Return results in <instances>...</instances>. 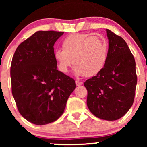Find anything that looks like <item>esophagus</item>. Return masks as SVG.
<instances>
[{"instance_id": "esophagus-1", "label": "esophagus", "mask_w": 147, "mask_h": 147, "mask_svg": "<svg viewBox=\"0 0 147 147\" xmlns=\"http://www.w3.org/2000/svg\"><path fill=\"white\" fill-rule=\"evenodd\" d=\"M75 84H76V85H77V86H81V85H82V84H83V82H80V81H76Z\"/></svg>"}]
</instances>
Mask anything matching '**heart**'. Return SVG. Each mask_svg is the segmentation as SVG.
<instances>
[{"label":"heart","mask_w":147,"mask_h":147,"mask_svg":"<svg viewBox=\"0 0 147 147\" xmlns=\"http://www.w3.org/2000/svg\"><path fill=\"white\" fill-rule=\"evenodd\" d=\"M62 50H56L54 57L59 70L65 73L73 64L77 75L89 77L100 72L108 57V44L105 38L87 34L69 35L62 42Z\"/></svg>","instance_id":"heart-1"}]
</instances>
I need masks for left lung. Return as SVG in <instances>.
Returning a JSON list of instances; mask_svg holds the SVG:
<instances>
[{
	"label": "left lung",
	"instance_id": "8db88e82",
	"mask_svg": "<svg viewBox=\"0 0 147 147\" xmlns=\"http://www.w3.org/2000/svg\"><path fill=\"white\" fill-rule=\"evenodd\" d=\"M109 39L107 61L97 75L84 82L87 106L94 115L105 120H117L133 105L137 75L136 61L127 43L106 29Z\"/></svg>",
	"mask_w": 147,
	"mask_h": 147
}]
</instances>
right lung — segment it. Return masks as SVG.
I'll list each match as a JSON object with an SVG mask.
<instances>
[{"label": "right lung", "mask_w": 147, "mask_h": 147, "mask_svg": "<svg viewBox=\"0 0 147 147\" xmlns=\"http://www.w3.org/2000/svg\"><path fill=\"white\" fill-rule=\"evenodd\" d=\"M64 32L38 31L18 46L11 61V92L28 122L44 125L63 114L73 79L57 70L54 45Z\"/></svg>", "instance_id": "obj_1"}]
</instances>
